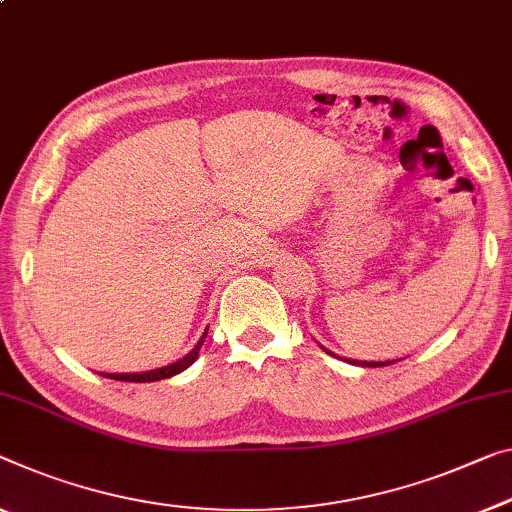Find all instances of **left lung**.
<instances>
[{"instance_id":"8db88e82","label":"left lung","mask_w":512,"mask_h":512,"mask_svg":"<svg viewBox=\"0 0 512 512\" xmlns=\"http://www.w3.org/2000/svg\"><path fill=\"white\" fill-rule=\"evenodd\" d=\"M325 350V348H322ZM327 355H332V352L327 350ZM334 357V355H332ZM345 361H350V364H357V366H368V368H377V366H389V364H393V361H355V359H345Z\"/></svg>"}]
</instances>
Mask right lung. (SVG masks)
Segmentation results:
<instances>
[{
    "label": "right lung",
    "mask_w": 512,
    "mask_h": 512,
    "mask_svg": "<svg viewBox=\"0 0 512 512\" xmlns=\"http://www.w3.org/2000/svg\"><path fill=\"white\" fill-rule=\"evenodd\" d=\"M206 334H208V329H206V332H203V336L199 338V341H196L194 348L187 352L183 359H178V361H174V364H169V366L155 368V371H146V373H100V375L102 377H109V380H119V382H157V380H167V377L183 373L185 368H190L194 364L196 357H199V350H201L203 341H206Z\"/></svg>",
    "instance_id": "obj_1"
}]
</instances>
